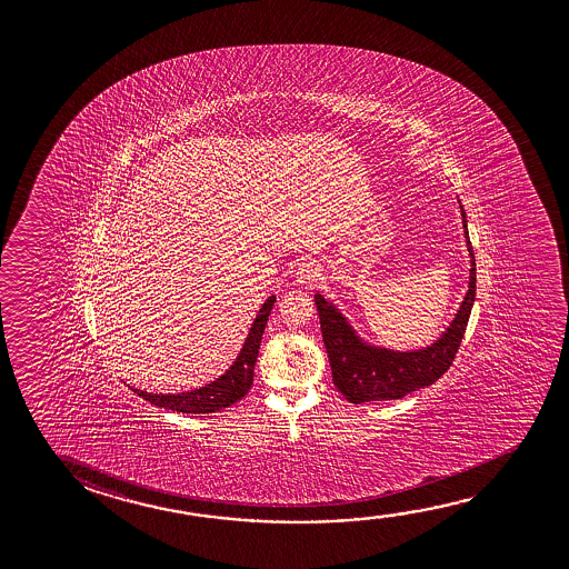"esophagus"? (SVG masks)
Segmentation results:
<instances>
[{"instance_id": "obj_1", "label": "esophagus", "mask_w": 569, "mask_h": 569, "mask_svg": "<svg viewBox=\"0 0 569 569\" xmlns=\"http://www.w3.org/2000/svg\"><path fill=\"white\" fill-rule=\"evenodd\" d=\"M321 278V273H319V268H317L316 263H301L298 270V283L301 286H313L317 283V280Z\"/></svg>"}]
</instances>
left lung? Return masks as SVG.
<instances>
[{
  "label": "left lung",
  "mask_w": 569,
  "mask_h": 569,
  "mask_svg": "<svg viewBox=\"0 0 569 569\" xmlns=\"http://www.w3.org/2000/svg\"><path fill=\"white\" fill-rule=\"evenodd\" d=\"M462 222L468 238L465 210ZM468 252L472 256V268L465 301L458 309L455 321L445 331V336L440 337L437 343L420 351L399 353L363 343L355 336L345 317L323 296L317 293L316 306L333 382L347 401L361 405L402 399L405 395L429 387L447 373L457 357L458 347L462 343L476 298V261L470 240Z\"/></svg>",
  "instance_id": "8db88e82"
}]
</instances>
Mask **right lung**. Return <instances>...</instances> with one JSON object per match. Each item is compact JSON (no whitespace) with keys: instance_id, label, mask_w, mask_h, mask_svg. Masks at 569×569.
<instances>
[{"instance_id":"right-lung-1","label":"right lung","mask_w":569,"mask_h":569,"mask_svg":"<svg viewBox=\"0 0 569 569\" xmlns=\"http://www.w3.org/2000/svg\"><path fill=\"white\" fill-rule=\"evenodd\" d=\"M273 301L276 298L271 296L261 306L260 313L256 317L250 333L246 337L242 351L220 379H216L214 382L200 387V389H194V391L180 392V395H152V392L140 391V389H132V391L157 407L187 412V415H210V412L226 409L233 402L240 401L252 389L253 365L258 359L261 336H263V329H266L268 317L273 308Z\"/></svg>"}]
</instances>
